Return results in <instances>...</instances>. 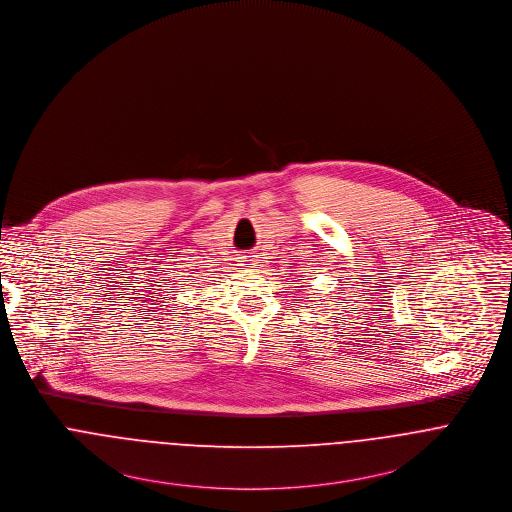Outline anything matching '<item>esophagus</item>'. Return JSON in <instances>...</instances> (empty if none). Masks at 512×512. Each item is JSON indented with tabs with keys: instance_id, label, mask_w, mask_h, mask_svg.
<instances>
[{
	"instance_id": "34e87169",
	"label": "esophagus",
	"mask_w": 512,
	"mask_h": 512,
	"mask_svg": "<svg viewBox=\"0 0 512 512\" xmlns=\"http://www.w3.org/2000/svg\"><path fill=\"white\" fill-rule=\"evenodd\" d=\"M245 263L243 265H253V259H251V255H245V257H241Z\"/></svg>"
}]
</instances>
